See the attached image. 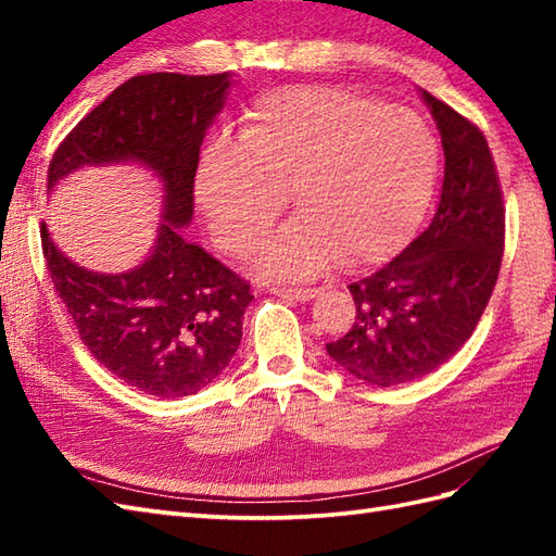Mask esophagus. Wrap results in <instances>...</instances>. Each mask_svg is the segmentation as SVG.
<instances>
[{"label":"esophagus","mask_w":556,"mask_h":556,"mask_svg":"<svg viewBox=\"0 0 556 556\" xmlns=\"http://www.w3.org/2000/svg\"><path fill=\"white\" fill-rule=\"evenodd\" d=\"M269 293L281 299H291V301H311L317 289L315 287H271Z\"/></svg>","instance_id":"1"}]
</instances>
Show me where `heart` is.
Instances as JSON below:
<instances>
[{
  "mask_svg": "<svg viewBox=\"0 0 556 556\" xmlns=\"http://www.w3.org/2000/svg\"><path fill=\"white\" fill-rule=\"evenodd\" d=\"M434 169V138L413 112L346 90L293 88L257 102L239 143L205 152L195 193L215 243L243 255L293 191L301 217L263 245L257 267L311 277L339 255L365 265L394 253L428 205Z\"/></svg>",
  "mask_w": 556,
  "mask_h": 556,
  "instance_id": "heart-1",
  "label": "heart"
}]
</instances>
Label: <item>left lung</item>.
<instances>
[{"mask_svg":"<svg viewBox=\"0 0 556 556\" xmlns=\"http://www.w3.org/2000/svg\"><path fill=\"white\" fill-rule=\"evenodd\" d=\"M444 148V184L430 227L370 277L351 281L356 323L327 353L377 387L410 382L466 344L497 285L504 195L480 128L422 90Z\"/></svg>","mask_w":556,"mask_h":556,"instance_id":"obj_1","label":"left lung"}]
</instances>
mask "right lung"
Masks as SVG:
<instances>
[{"label": "right lung", "mask_w": 556, "mask_h": 556, "mask_svg": "<svg viewBox=\"0 0 556 556\" xmlns=\"http://www.w3.org/2000/svg\"><path fill=\"white\" fill-rule=\"evenodd\" d=\"M229 74H140L71 128L47 169V191L86 164L140 162L164 184V224L143 265L98 275L40 241L56 296L78 337L114 377L160 399L217 380L241 344L251 285L184 236L193 219L200 146Z\"/></svg>", "instance_id": "add662e5"}]
</instances>
